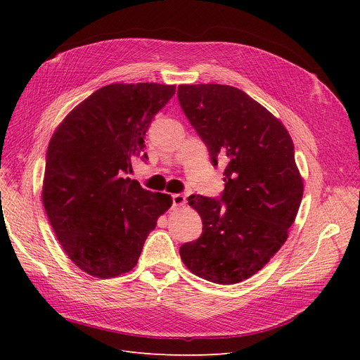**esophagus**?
<instances>
[{"label":"esophagus","instance_id":"esophagus-1","mask_svg":"<svg viewBox=\"0 0 360 360\" xmlns=\"http://www.w3.org/2000/svg\"><path fill=\"white\" fill-rule=\"evenodd\" d=\"M171 198H172V205L174 207L184 205V202H186V197H184L183 193H174V195H171Z\"/></svg>","mask_w":360,"mask_h":360}]
</instances>
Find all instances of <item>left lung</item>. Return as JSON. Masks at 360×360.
<instances>
[{"label": "left lung", "mask_w": 360, "mask_h": 360, "mask_svg": "<svg viewBox=\"0 0 360 360\" xmlns=\"http://www.w3.org/2000/svg\"><path fill=\"white\" fill-rule=\"evenodd\" d=\"M179 103L209 150L226 162L221 197L191 195L202 233L180 246L197 276L230 285L255 275L288 237L303 195L287 129L264 106L230 85H179Z\"/></svg>", "instance_id": "obj_1"}]
</instances>
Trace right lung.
Here are the masks:
<instances>
[{"instance_id": "obj_1", "label": "right lung", "mask_w": 360, "mask_h": 360, "mask_svg": "<svg viewBox=\"0 0 360 360\" xmlns=\"http://www.w3.org/2000/svg\"><path fill=\"white\" fill-rule=\"evenodd\" d=\"M176 93L174 85L102 86L63 120L46 151L41 200L64 252L85 274L114 278L132 270L167 193L127 177L147 160L146 132Z\"/></svg>"}]
</instances>
